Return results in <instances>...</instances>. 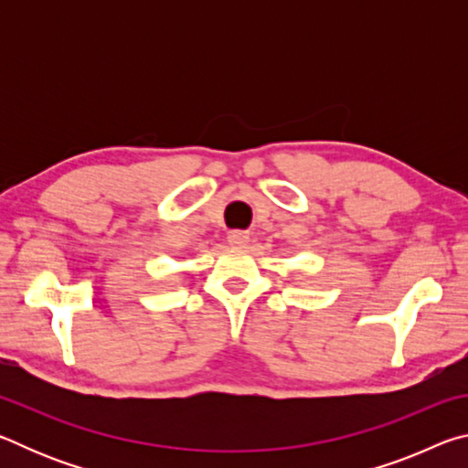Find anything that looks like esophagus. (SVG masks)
<instances>
[{"mask_svg":"<svg viewBox=\"0 0 468 468\" xmlns=\"http://www.w3.org/2000/svg\"><path fill=\"white\" fill-rule=\"evenodd\" d=\"M227 239H229V243L233 245V248H243V245L250 241V233L235 229V231H231V233L227 235Z\"/></svg>","mask_w":468,"mask_h":468,"instance_id":"esophagus-1","label":"esophagus"}]
</instances>
